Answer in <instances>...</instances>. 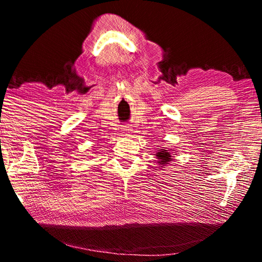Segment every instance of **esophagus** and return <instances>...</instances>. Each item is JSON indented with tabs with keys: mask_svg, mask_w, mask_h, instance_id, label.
<instances>
[{
	"mask_svg": "<svg viewBox=\"0 0 262 262\" xmlns=\"http://www.w3.org/2000/svg\"><path fill=\"white\" fill-rule=\"evenodd\" d=\"M123 129H125V132H129V130H132V129H127V128H123Z\"/></svg>",
	"mask_w": 262,
	"mask_h": 262,
	"instance_id": "obj_1",
	"label": "esophagus"
}]
</instances>
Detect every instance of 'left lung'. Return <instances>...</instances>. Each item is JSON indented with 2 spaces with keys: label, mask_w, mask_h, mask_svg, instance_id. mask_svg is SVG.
I'll use <instances>...</instances> for the list:
<instances>
[{
  "label": "left lung",
  "mask_w": 262,
  "mask_h": 262,
  "mask_svg": "<svg viewBox=\"0 0 262 262\" xmlns=\"http://www.w3.org/2000/svg\"><path fill=\"white\" fill-rule=\"evenodd\" d=\"M157 157L161 159V162H159V163H162V164L167 163V162L171 161L170 152H167V150H164V149L159 150L158 154H157Z\"/></svg>",
  "instance_id": "1"
}]
</instances>
